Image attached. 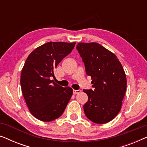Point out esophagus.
Masks as SVG:
<instances>
[{
	"mask_svg": "<svg viewBox=\"0 0 147 147\" xmlns=\"http://www.w3.org/2000/svg\"><path fill=\"white\" fill-rule=\"evenodd\" d=\"M80 92H81V90H74V91H73V93H74V94H80Z\"/></svg>",
	"mask_w": 147,
	"mask_h": 147,
	"instance_id": "1",
	"label": "esophagus"
}]
</instances>
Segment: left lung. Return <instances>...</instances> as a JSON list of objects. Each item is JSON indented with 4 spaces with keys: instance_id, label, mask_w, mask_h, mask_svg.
<instances>
[{
    "instance_id": "1",
    "label": "left lung",
    "mask_w": 147,
    "mask_h": 147,
    "mask_svg": "<svg viewBox=\"0 0 147 147\" xmlns=\"http://www.w3.org/2000/svg\"><path fill=\"white\" fill-rule=\"evenodd\" d=\"M77 49L94 90H83L88 96L84 110L88 119L105 124L117 116L126 90V77L116 55L98 43H78Z\"/></svg>"
}]
</instances>
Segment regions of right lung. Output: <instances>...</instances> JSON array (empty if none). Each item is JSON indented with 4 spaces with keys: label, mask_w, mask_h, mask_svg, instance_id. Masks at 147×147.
I'll list each match as a JSON object with an SVG mask.
<instances>
[{
    "label": "right lung",
    "mask_w": 147,
    "mask_h": 147,
    "mask_svg": "<svg viewBox=\"0 0 147 147\" xmlns=\"http://www.w3.org/2000/svg\"><path fill=\"white\" fill-rule=\"evenodd\" d=\"M75 45V42H48L26 59L21 74L22 93L30 112L41 121L61 116L73 94L72 88L61 87L49 78L55 77L54 69Z\"/></svg>",
    "instance_id": "add662e5"
}]
</instances>
